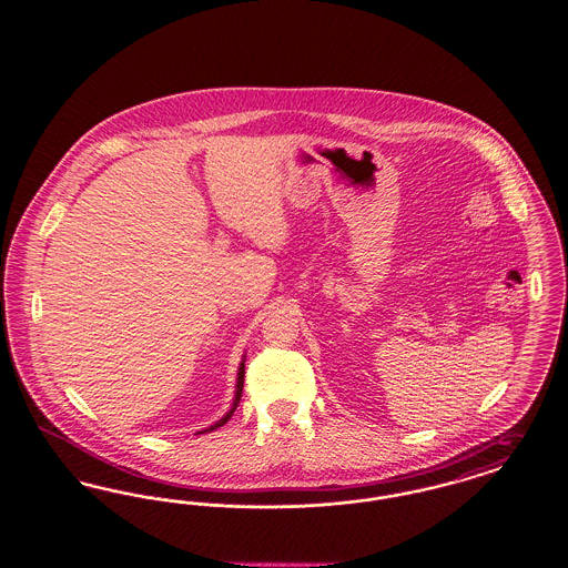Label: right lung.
<instances>
[{"label":"right lung","instance_id":"obj_1","mask_svg":"<svg viewBox=\"0 0 568 568\" xmlns=\"http://www.w3.org/2000/svg\"><path fill=\"white\" fill-rule=\"evenodd\" d=\"M243 385H244V359L241 362V366H239V377H236V394H234V403H232V406H230V410L216 422V424H213L211 428H206V430H202V433L197 434H204L209 433V430H216L219 426H223L232 415H234V410H236V406H239V403H241V396H243Z\"/></svg>","mask_w":568,"mask_h":568}]
</instances>
